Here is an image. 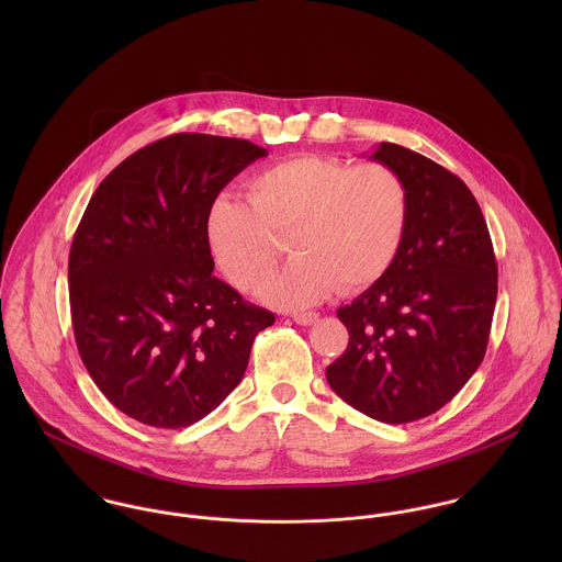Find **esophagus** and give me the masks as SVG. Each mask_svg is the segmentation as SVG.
<instances>
[{
	"label": "esophagus",
	"instance_id": "esophagus-1",
	"mask_svg": "<svg viewBox=\"0 0 562 562\" xmlns=\"http://www.w3.org/2000/svg\"><path fill=\"white\" fill-rule=\"evenodd\" d=\"M318 314L316 312H305V314H294L292 316V321L296 322V324H303V326H310V324H314V322H318Z\"/></svg>",
	"mask_w": 562,
	"mask_h": 562
}]
</instances>
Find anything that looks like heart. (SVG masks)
<instances>
[{
	"label": "heart",
	"instance_id": "b5f03b06",
	"mask_svg": "<svg viewBox=\"0 0 562 562\" xmlns=\"http://www.w3.org/2000/svg\"><path fill=\"white\" fill-rule=\"evenodd\" d=\"M246 199L221 194L210 205L207 250L234 288L255 292L288 236L296 257L261 290L283 310L314 305L337 285L376 283L394 266L411 216L408 188L392 166L312 154L250 172Z\"/></svg>",
	"mask_w": 562,
	"mask_h": 562
}]
</instances>
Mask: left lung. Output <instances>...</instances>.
<instances>
[{"label": "left lung", "instance_id": "obj_1", "mask_svg": "<svg viewBox=\"0 0 562 562\" xmlns=\"http://www.w3.org/2000/svg\"><path fill=\"white\" fill-rule=\"evenodd\" d=\"M372 160L404 179L408 229L385 277L337 310L350 339L326 381L368 417L406 424L439 411L479 370L497 263L481 205L454 172L394 143Z\"/></svg>", "mask_w": 562, "mask_h": 562}]
</instances>
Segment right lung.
Masks as SVG:
<instances>
[{
	"label": "right lung",
	"mask_w": 562,
	"mask_h": 562,
	"mask_svg": "<svg viewBox=\"0 0 562 562\" xmlns=\"http://www.w3.org/2000/svg\"><path fill=\"white\" fill-rule=\"evenodd\" d=\"M268 151L240 138L172 134L121 161L94 190L69 252L81 361L101 394L156 428H183L241 381L274 314L214 277L205 216Z\"/></svg>",
	"instance_id": "obj_1"
}]
</instances>
